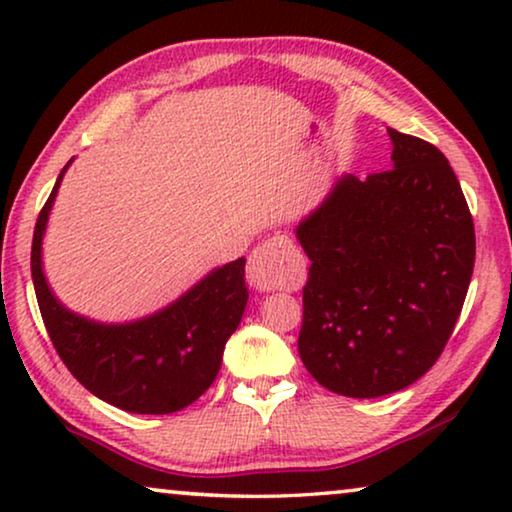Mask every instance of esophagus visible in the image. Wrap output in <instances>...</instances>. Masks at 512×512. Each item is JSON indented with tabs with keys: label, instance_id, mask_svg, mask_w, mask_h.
Wrapping results in <instances>:
<instances>
[{
	"label": "esophagus",
	"instance_id": "1",
	"mask_svg": "<svg viewBox=\"0 0 512 512\" xmlns=\"http://www.w3.org/2000/svg\"><path fill=\"white\" fill-rule=\"evenodd\" d=\"M247 279L256 289H298L305 279V263L291 237L272 235L251 251Z\"/></svg>",
	"mask_w": 512,
	"mask_h": 512
}]
</instances>
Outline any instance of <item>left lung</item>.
Returning <instances> with one entry per match:
<instances>
[{"instance_id": "left-lung-1", "label": "left lung", "mask_w": 512, "mask_h": 512, "mask_svg": "<svg viewBox=\"0 0 512 512\" xmlns=\"http://www.w3.org/2000/svg\"><path fill=\"white\" fill-rule=\"evenodd\" d=\"M389 137L391 170L340 177L296 228L312 261L298 354L349 398L394 394L438 361L475 263L473 216L447 158L419 137Z\"/></svg>"}]
</instances>
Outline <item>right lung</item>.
Returning a JSON list of instances; mask_svg holds the SVG:
<instances>
[{
	"label": "right lung",
	"instance_id": "1",
	"mask_svg": "<svg viewBox=\"0 0 512 512\" xmlns=\"http://www.w3.org/2000/svg\"><path fill=\"white\" fill-rule=\"evenodd\" d=\"M55 181L32 237V282L55 352L76 380L102 401L135 415H170L205 394L221 368L223 347L247 307L244 258L200 279L151 317L97 324L58 303L41 268V240L58 195Z\"/></svg>",
	"mask_w": 512,
	"mask_h": 512
}]
</instances>
